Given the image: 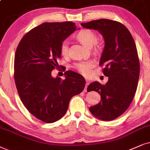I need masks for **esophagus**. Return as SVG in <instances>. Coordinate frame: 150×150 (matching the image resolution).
<instances>
[{
    "label": "esophagus",
    "instance_id": "esophagus-1",
    "mask_svg": "<svg viewBox=\"0 0 150 150\" xmlns=\"http://www.w3.org/2000/svg\"><path fill=\"white\" fill-rule=\"evenodd\" d=\"M86 86H85V88H84V92H86V88H87V87H88V84H89V81L87 80V79H86Z\"/></svg>",
    "mask_w": 150,
    "mask_h": 150
}]
</instances>
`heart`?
I'll return each instance as SVG.
<instances>
[{
	"instance_id": "b5f03b06",
	"label": "heart",
	"mask_w": 150,
	"mask_h": 150,
	"mask_svg": "<svg viewBox=\"0 0 150 150\" xmlns=\"http://www.w3.org/2000/svg\"><path fill=\"white\" fill-rule=\"evenodd\" d=\"M77 39L84 44L87 48H92L98 41V37L93 32L90 30H82L77 33ZM69 51V43L67 41H64L60 45V52L63 56H66ZM95 65V62L93 60L81 61L75 64L74 68L77 71L84 75H87L90 73L91 70Z\"/></svg>"
}]
</instances>
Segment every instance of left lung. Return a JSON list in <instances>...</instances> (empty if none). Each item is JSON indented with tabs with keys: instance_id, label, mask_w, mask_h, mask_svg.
Here are the masks:
<instances>
[{
	"instance_id": "1",
	"label": "left lung",
	"mask_w": 150,
	"mask_h": 150,
	"mask_svg": "<svg viewBox=\"0 0 150 150\" xmlns=\"http://www.w3.org/2000/svg\"><path fill=\"white\" fill-rule=\"evenodd\" d=\"M81 25L98 30L105 39L99 64L105 65L103 73L109 77L105 85L98 81L88 85L87 91L98 92L101 97L89 111L100 120H113L129 107L137 89L140 64L135 42L127 28L115 21L102 18Z\"/></svg>"
}]
</instances>
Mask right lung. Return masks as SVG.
Masks as SVG:
<instances>
[{
	"mask_svg": "<svg viewBox=\"0 0 150 150\" xmlns=\"http://www.w3.org/2000/svg\"><path fill=\"white\" fill-rule=\"evenodd\" d=\"M76 30L75 23H43L24 35L15 53L14 80L25 107L47 123L65 115L73 96L84 90L86 81L79 74L65 72V79L51 75L59 67L60 45Z\"/></svg>",
	"mask_w": 150,
	"mask_h": 150,
	"instance_id": "right-lung-1",
	"label": "right lung"
}]
</instances>
